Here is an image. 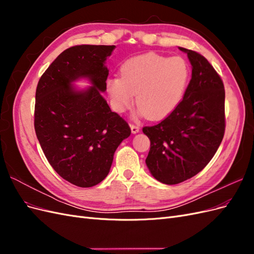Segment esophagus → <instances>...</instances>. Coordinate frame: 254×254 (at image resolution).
<instances>
[{
	"mask_svg": "<svg viewBox=\"0 0 254 254\" xmlns=\"http://www.w3.org/2000/svg\"><path fill=\"white\" fill-rule=\"evenodd\" d=\"M130 128H131V132L134 134V133H137L140 131V127L139 125H135V124H130Z\"/></svg>",
	"mask_w": 254,
	"mask_h": 254,
	"instance_id": "esophagus-1",
	"label": "esophagus"
}]
</instances>
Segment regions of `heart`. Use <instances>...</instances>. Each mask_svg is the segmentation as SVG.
<instances>
[{"instance_id": "heart-1", "label": "heart", "mask_w": 254, "mask_h": 254, "mask_svg": "<svg viewBox=\"0 0 254 254\" xmlns=\"http://www.w3.org/2000/svg\"><path fill=\"white\" fill-rule=\"evenodd\" d=\"M121 75L107 81L112 108L124 112L131 107L136 94L140 113L150 120H161L181 103L190 82V68L182 57L146 53L124 61Z\"/></svg>"}]
</instances>
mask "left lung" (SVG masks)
Returning a JSON list of instances; mask_svg holds the SVG:
<instances>
[{"label":"left lung","instance_id":"obj_1","mask_svg":"<svg viewBox=\"0 0 254 254\" xmlns=\"http://www.w3.org/2000/svg\"><path fill=\"white\" fill-rule=\"evenodd\" d=\"M187 53L191 78L178 107L155 126L143 128L150 140L146 158L150 174L164 184H178L201 172L225 134V87L200 54Z\"/></svg>","mask_w":254,"mask_h":254}]
</instances>
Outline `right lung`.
<instances>
[{
    "mask_svg": "<svg viewBox=\"0 0 254 254\" xmlns=\"http://www.w3.org/2000/svg\"><path fill=\"white\" fill-rule=\"evenodd\" d=\"M114 45H75L53 61L38 82L35 131L49 163L79 188L102 182L114 152L131 133L128 123L112 112L102 93L109 70L106 60ZM88 78L92 87L71 83Z\"/></svg>",
    "mask_w": 254,
    "mask_h": 254,
    "instance_id": "add662e5",
    "label": "right lung"
}]
</instances>
